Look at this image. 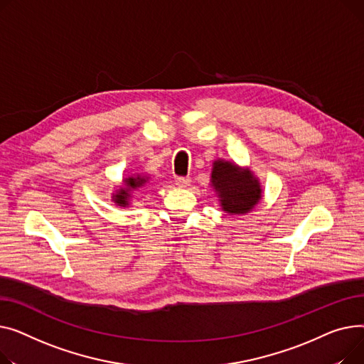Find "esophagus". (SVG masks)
<instances>
[{"label": "esophagus", "instance_id": "obj_1", "mask_svg": "<svg viewBox=\"0 0 364 364\" xmlns=\"http://www.w3.org/2000/svg\"><path fill=\"white\" fill-rule=\"evenodd\" d=\"M175 183L178 188H188L191 185V179L189 178H178L175 181Z\"/></svg>", "mask_w": 364, "mask_h": 364}]
</instances>
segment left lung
Instances as JSON below:
<instances>
[{
	"mask_svg": "<svg viewBox=\"0 0 364 364\" xmlns=\"http://www.w3.org/2000/svg\"><path fill=\"white\" fill-rule=\"evenodd\" d=\"M210 186L229 216L248 215L263 198L260 179L252 170L223 159L213 161Z\"/></svg>",
	"mask_w": 364,
	"mask_h": 364,
	"instance_id": "obj_1",
	"label": "left lung"
}]
</instances>
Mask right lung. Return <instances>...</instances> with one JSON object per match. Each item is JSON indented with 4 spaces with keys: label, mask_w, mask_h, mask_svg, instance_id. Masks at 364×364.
<instances>
[{
    "label": "right lung",
    "mask_w": 364,
    "mask_h": 364,
    "mask_svg": "<svg viewBox=\"0 0 364 364\" xmlns=\"http://www.w3.org/2000/svg\"><path fill=\"white\" fill-rule=\"evenodd\" d=\"M149 181V175L146 173H132L122 179V185L116 188L112 194V201L119 207H131L134 194L136 191L142 189Z\"/></svg>",
    "instance_id": "obj_1"
}]
</instances>
